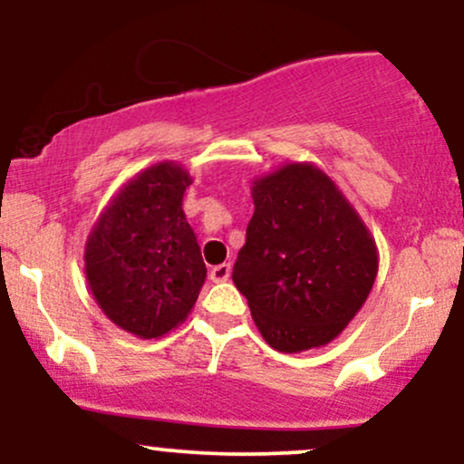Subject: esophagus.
<instances>
[{"label": "esophagus", "instance_id": "esophagus-1", "mask_svg": "<svg viewBox=\"0 0 464 464\" xmlns=\"http://www.w3.org/2000/svg\"><path fill=\"white\" fill-rule=\"evenodd\" d=\"M209 276H211V281H214V284H222V281H227L228 276H231V264H218V266H214V268H211Z\"/></svg>", "mask_w": 464, "mask_h": 464}]
</instances>
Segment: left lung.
<instances>
[{
  "mask_svg": "<svg viewBox=\"0 0 464 464\" xmlns=\"http://www.w3.org/2000/svg\"><path fill=\"white\" fill-rule=\"evenodd\" d=\"M255 214L233 266L266 343L324 347L369 299L380 253L353 205L318 165L285 163L253 180Z\"/></svg>",
  "mask_w": 464,
  "mask_h": 464,
  "instance_id": "8db88e82",
  "label": "left lung"
}]
</instances>
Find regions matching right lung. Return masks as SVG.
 Segmentation results:
<instances>
[{
  "label": "right lung",
  "instance_id": "obj_1",
  "mask_svg": "<svg viewBox=\"0 0 464 464\" xmlns=\"http://www.w3.org/2000/svg\"><path fill=\"white\" fill-rule=\"evenodd\" d=\"M180 163L141 169L109 200L84 244V275L109 321L161 338L188 318L207 268L183 211L191 185Z\"/></svg>",
  "mask_w": 464,
  "mask_h": 464
}]
</instances>
